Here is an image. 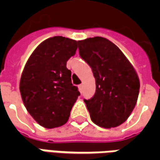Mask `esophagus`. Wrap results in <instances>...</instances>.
Masks as SVG:
<instances>
[{"instance_id":"esophagus-1","label":"esophagus","mask_w":160,"mask_h":160,"mask_svg":"<svg viewBox=\"0 0 160 160\" xmlns=\"http://www.w3.org/2000/svg\"><path fill=\"white\" fill-rule=\"evenodd\" d=\"M79 91H80V92H83V86L82 85H79Z\"/></svg>"}]
</instances>
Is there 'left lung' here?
<instances>
[{
	"instance_id": "left-lung-1",
	"label": "left lung",
	"mask_w": 160,
	"mask_h": 160,
	"mask_svg": "<svg viewBox=\"0 0 160 160\" xmlns=\"http://www.w3.org/2000/svg\"><path fill=\"white\" fill-rule=\"evenodd\" d=\"M78 48L96 82L93 97L84 99L91 119L100 127H118L127 120L137 102V73L118 46L104 38L78 41Z\"/></svg>"
}]
</instances>
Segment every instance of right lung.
<instances>
[{
  "label": "right lung",
  "instance_id": "1",
  "mask_svg": "<svg viewBox=\"0 0 160 160\" xmlns=\"http://www.w3.org/2000/svg\"><path fill=\"white\" fill-rule=\"evenodd\" d=\"M77 42L62 36L44 40L31 55L23 71L19 90L30 115L42 127H60L68 120L80 96L71 81L67 62Z\"/></svg>",
  "mask_w": 160,
  "mask_h": 160
}]
</instances>
